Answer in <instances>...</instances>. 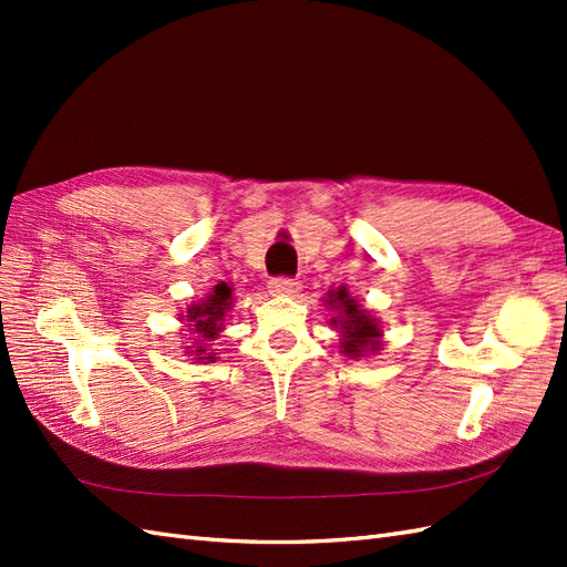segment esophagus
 Returning <instances> with one entry per match:
<instances>
[{
  "mask_svg": "<svg viewBox=\"0 0 567 567\" xmlns=\"http://www.w3.org/2000/svg\"><path fill=\"white\" fill-rule=\"evenodd\" d=\"M268 290L275 297H292L302 290V282L290 280V277H272V280L268 282Z\"/></svg>",
  "mask_w": 567,
  "mask_h": 567,
  "instance_id": "obj_1",
  "label": "esophagus"
}]
</instances>
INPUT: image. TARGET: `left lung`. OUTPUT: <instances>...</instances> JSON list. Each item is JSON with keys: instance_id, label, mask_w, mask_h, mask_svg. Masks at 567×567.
<instances>
[{"instance_id": "1", "label": "left lung", "mask_w": 567, "mask_h": 567, "mask_svg": "<svg viewBox=\"0 0 567 567\" xmlns=\"http://www.w3.org/2000/svg\"><path fill=\"white\" fill-rule=\"evenodd\" d=\"M327 309L331 311L329 323L331 329L339 331V351L346 358H370L378 355L384 346V331L380 319L372 315L368 307H363L358 299L348 292L346 285H339L336 290H329L327 297Z\"/></svg>"}]
</instances>
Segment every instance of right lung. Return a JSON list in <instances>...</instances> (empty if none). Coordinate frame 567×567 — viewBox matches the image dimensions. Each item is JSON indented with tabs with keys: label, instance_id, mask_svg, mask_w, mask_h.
Here are the masks:
<instances>
[{
	"label": "right lung",
	"instance_id": "obj_1",
	"mask_svg": "<svg viewBox=\"0 0 567 567\" xmlns=\"http://www.w3.org/2000/svg\"><path fill=\"white\" fill-rule=\"evenodd\" d=\"M234 309V285L216 282L212 292L202 299H192L187 311L179 315V323H185L187 331L183 339H187L185 355L195 360V363H214L219 353H214L212 341L224 331L226 315Z\"/></svg>",
	"mask_w": 567,
	"mask_h": 567
}]
</instances>
